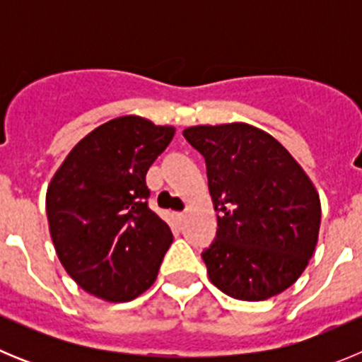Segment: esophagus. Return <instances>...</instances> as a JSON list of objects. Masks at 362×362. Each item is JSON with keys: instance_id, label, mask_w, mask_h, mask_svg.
<instances>
[{"instance_id": "34e87169", "label": "esophagus", "mask_w": 362, "mask_h": 362, "mask_svg": "<svg viewBox=\"0 0 362 362\" xmlns=\"http://www.w3.org/2000/svg\"><path fill=\"white\" fill-rule=\"evenodd\" d=\"M177 217H179V221H181V223H183V221L187 219V212H181V214H177Z\"/></svg>"}]
</instances>
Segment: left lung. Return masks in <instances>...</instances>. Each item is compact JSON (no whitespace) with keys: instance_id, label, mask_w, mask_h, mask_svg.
<instances>
[{"instance_id":"left-lung-1","label":"left lung","mask_w":362,"mask_h":362,"mask_svg":"<svg viewBox=\"0 0 362 362\" xmlns=\"http://www.w3.org/2000/svg\"><path fill=\"white\" fill-rule=\"evenodd\" d=\"M183 136L206 161L217 212V239L203 252L214 286L239 300L290 288L319 239L321 201L312 179L254 124H197Z\"/></svg>"}]
</instances>
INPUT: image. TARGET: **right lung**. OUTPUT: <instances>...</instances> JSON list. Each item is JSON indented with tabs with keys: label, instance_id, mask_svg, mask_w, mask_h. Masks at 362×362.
<instances>
[{
	"label": "right lung",
	"instance_id": "1",
	"mask_svg": "<svg viewBox=\"0 0 362 362\" xmlns=\"http://www.w3.org/2000/svg\"><path fill=\"white\" fill-rule=\"evenodd\" d=\"M174 134L141 116L116 117L86 134L50 179V238L85 292L124 303L158 277L174 235L146 204V172Z\"/></svg>",
	"mask_w": 362,
	"mask_h": 362
}]
</instances>
